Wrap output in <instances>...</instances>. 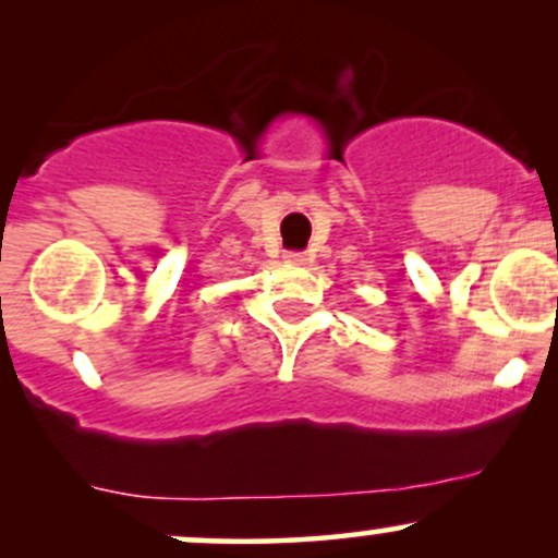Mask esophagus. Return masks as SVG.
Returning <instances> with one entry per match:
<instances>
[{
  "instance_id": "esophagus-1",
  "label": "esophagus",
  "mask_w": 558,
  "mask_h": 558,
  "mask_svg": "<svg viewBox=\"0 0 558 558\" xmlns=\"http://www.w3.org/2000/svg\"><path fill=\"white\" fill-rule=\"evenodd\" d=\"M286 262L288 265H304L306 254L304 252H286Z\"/></svg>"
}]
</instances>
